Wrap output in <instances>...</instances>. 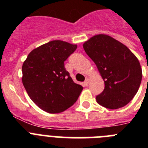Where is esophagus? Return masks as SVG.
<instances>
[{"label":"esophagus","instance_id":"esophagus-1","mask_svg":"<svg viewBox=\"0 0 148 148\" xmlns=\"http://www.w3.org/2000/svg\"><path fill=\"white\" fill-rule=\"evenodd\" d=\"M89 82H90V81H89V78H86L84 82V87H87V86H88Z\"/></svg>","mask_w":148,"mask_h":148}]
</instances>
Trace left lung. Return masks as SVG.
<instances>
[{"instance_id": "1", "label": "left lung", "mask_w": 148, "mask_h": 148, "mask_svg": "<svg viewBox=\"0 0 148 148\" xmlns=\"http://www.w3.org/2000/svg\"><path fill=\"white\" fill-rule=\"evenodd\" d=\"M83 47L104 82L103 92L96 96L97 102L113 110L127 104L138 92L142 78L135 55L119 40L104 34L90 38Z\"/></svg>"}]
</instances>
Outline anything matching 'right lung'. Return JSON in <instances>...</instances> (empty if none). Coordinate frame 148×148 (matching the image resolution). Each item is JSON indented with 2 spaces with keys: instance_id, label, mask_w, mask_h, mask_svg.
I'll use <instances>...</instances> for the list:
<instances>
[{
  "instance_id": "right-lung-1",
  "label": "right lung",
  "mask_w": 148,
  "mask_h": 148,
  "mask_svg": "<svg viewBox=\"0 0 148 148\" xmlns=\"http://www.w3.org/2000/svg\"><path fill=\"white\" fill-rule=\"evenodd\" d=\"M76 48V44L52 40L31 51L23 62V86L32 101L47 113L66 110L83 90L64 67V61Z\"/></svg>"
}]
</instances>
